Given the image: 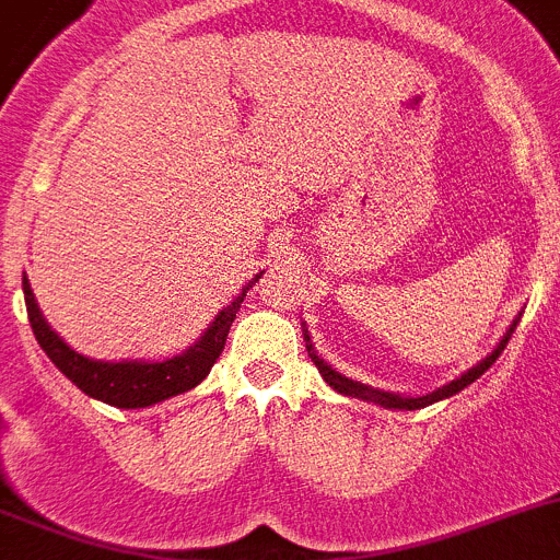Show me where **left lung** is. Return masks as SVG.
Masks as SVG:
<instances>
[{
    "label": "left lung",
    "mask_w": 560,
    "mask_h": 560,
    "mask_svg": "<svg viewBox=\"0 0 560 560\" xmlns=\"http://www.w3.org/2000/svg\"><path fill=\"white\" fill-rule=\"evenodd\" d=\"M516 322H520V319H516ZM516 322H514V325H511V327H508V332H505V336H502V341L497 343V350H491V355H486L483 361L478 363V366H471L469 372H464V374H460V377H455L453 383H447V386H441L439 392H433V394H424V397H399V394L381 392V388L363 386V383L350 381V377H343L341 372H336V369H332V366H327V363L322 361L319 355H316L314 343H311V336H307V330H305V347H307V355H311V361L316 363V369H319V374H322V377H325V383H327V386L332 388V392L343 394V397L363 399V402L383 405V408H394V410H397V408H399V410H417V408H424V405L439 402V399L453 397V394L464 392V388L469 386V383L478 381L480 374H483L486 369H489L491 363H494L497 358H500V352L505 350V343H508V338H511V332H514Z\"/></svg>",
    "instance_id": "obj_1"
}]
</instances>
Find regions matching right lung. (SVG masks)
<instances>
[{
	"label": "right lung",
	"mask_w": 560,
	"mask_h": 560,
	"mask_svg": "<svg viewBox=\"0 0 560 560\" xmlns=\"http://www.w3.org/2000/svg\"><path fill=\"white\" fill-rule=\"evenodd\" d=\"M258 277L260 275H255L253 280L241 289V294L235 296L224 311H219L217 319L210 322L208 330H205L202 336H199V341L194 343V347H188L186 352L166 358V361L119 363L94 361V358H85L80 355V352L71 350L69 343H66L52 327L46 325L38 302H35L33 296V289H30L27 283V275L22 277V285L35 341L40 343V350L46 352V358H49V361L80 388V392H85L94 399H102V402L113 405V408H147V405L163 402V399L168 397L191 392L194 386H199V383L208 377V372L213 369L217 358L222 355L230 325H233L235 314H238L241 302H244L246 291L253 289Z\"/></svg>",
	"instance_id": "obj_1"
}]
</instances>
